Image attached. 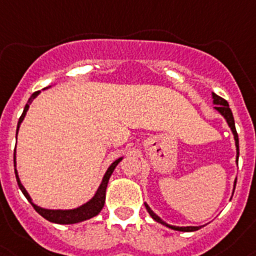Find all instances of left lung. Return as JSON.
Listing matches in <instances>:
<instances>
[{"instance_id":"obj_1","label":"left lung","mask_w":256,"mask_h":256,"mask_svg":"<svg viewBox=\"0 0 256 256\" xmlns=\"http://www.w3.org/2000/svg\"><path fill=\"white\" fill-rule=\"evenodd\" d=\"M211 98H212V104H214V110H216L218 113H220L222 117H223V118L226 120V125L230 126V131H232L233 138H234V144H236V164H237V165H238V157H240L238 135H237V131H236L234 118H233V114H232V110H230V104H228V102H226V100H224L223 98L218 96V95H216V94H214V92H211ZM236 182H237V179H236V180H234V184H233V192H232V194H233V193H234ZM144 205H146V211H148V212H150V216L153 218V220L158 222L160 224H162V226H168V228H170V230H179V232H194V230H201L202 226H171V224L166 223L165 220H162L161 218H160L158 215L156 214V212H153V210H152V208H150V205H148V204H146V202H144Z\"/></svg>"}]
</instances>
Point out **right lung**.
I'll use <instances>...</instances> for the list:
<instances>
[{
	"label": "right lung",
	"mask_w": 256,
	"mask_h": 256,
	"mask_svg": "<svg viewBox=\"0 0 256 256\" xmlns=\"http://www.w3.org/2000/svg\"><path fill=\"white\" fill-rule=\"evenodd\" d=\"M50 88V86H48ZM44 88V90H46ZM41 94V91H37L34 94H32V96L30 98V100L28 103L26 104L23 110V114L20 116V118H19V122H18V128H16V136H18V131H19V128H20L22 122H23L24 117H26V112L30 110V106L32 104V102L38 96ZM124 160V157H120L116 161H113L110 164V166L106 168V174H104L103 179H102L100 186H98L96 192L95 194L88 200V202L85 204H82L81 206L74 208H41V206L36 205L34 202H33L32 197L30 196V193L26 192V190L24 188V186L22 184L20 179H19V175H18V170H16V150L14 152V168H15V176H16V182L18 186L20 188V190L23 192V194L26 196V198L30 202V205L33 206L37 212H38L41 216H44L46 220L51 222V223H56V224H77L81 223V222H85L91 219V218L96 216L99 212L102 211V208H104V204H106V186H108V182H110V178L112 175V172L114 171L116 166L118 165L120 162Z\"/></svg>",
	"instance_id": "1"
}]
</instances>
